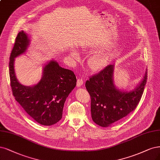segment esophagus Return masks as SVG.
Listing matches in <instances>:
<instances>
[{"instance_id": "34e87169", "label": "esophagus", "mask_w": 160, "mask_h": 160, "mask_svg": "<svg viewBox=\"0 0 160 160\" xmlns=\"http://www.w3.org/2000/svg\"><path fill=\"white\" fill-rule=\"evenodd\" d=\"M83 84V79H78V81H77V86L78 87H80L82 86V85Z\"/></svg>"}]
</instances>
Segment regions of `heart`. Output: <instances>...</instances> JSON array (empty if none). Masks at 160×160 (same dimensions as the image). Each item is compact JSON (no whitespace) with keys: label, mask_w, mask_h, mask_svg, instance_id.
<instances>
[{"label":"heart","mask_w":160,"mask_h":160,"mask_svg":"<svg viewBox=\"0 0 160 160\" xmlns=\"http://www.w3.org/2000/svg\"><path fill=\"white\" fill-rule=\"evenodd\" d=\"M71 55L74 58H78V54L75 52H71ZM108 58L107 55H97L92 56L88 61V66L92 72H97L102 70L108 63Z\"/></svg>","instance_id":"1"}]
</instances>
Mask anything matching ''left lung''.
I'll use <instances>...</instances> for the list:
<instances>
[{
    "label": "left lung",
    "mask_w": 160,
    "mask_h": 160,
    "mask_svg": "<svg viewBox=\"0 0 160 160\" xmlns=\"http://www.w3.org/2000/svg\"><path fill=\"white\" fill-rule=\"evenodd\" d=\"M114 65H109L89 78L85 87L91 97L92 119L107 127L134 111L138 104L146 84L147 73L140 85L130 92L120 91L115 87L112 76Z\"/></svg>",
    "instance_id": "left-lung-1"
}]
</instances>
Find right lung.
Instances as JSON below:
<instances>
[{
    "label": "right lung",
    "mask_w": 160,
    "mask_h": 160,
    "mask_svg": "<svg viewBox=\"0 0 160 160\" xmlns=\"http://www.w3.org/2000/svg\"><path fill=\"white\" fill-rule=\"evenodd\" d=\"M29 40L24 31L16 38L10 56L9 75L12 95L28 114L37 122L51 126L62 119L66 98L76 85L73 71L60 67L51 61L43 68L41 81L34 86L21 85L16 79L14 58L25 52Z\"/></svg>",
    "instance_id": "add662e5"
}]
</instances>
